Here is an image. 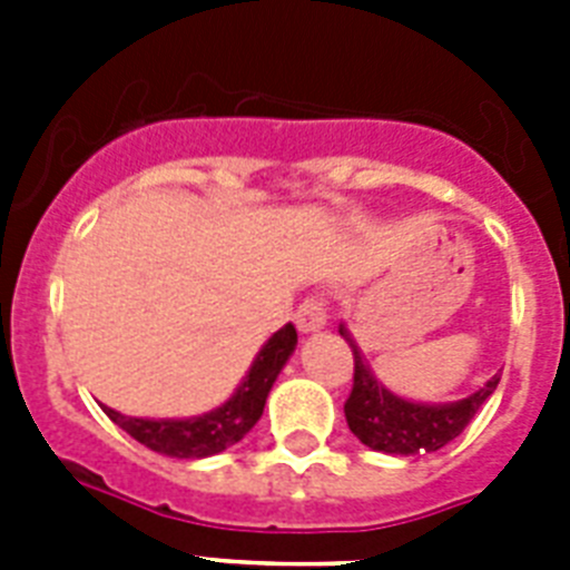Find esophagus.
Here are the masks:
<instances>
[{"instance_id": "obj_1", "label": "esophagus", "mask_w": 570, "mask_h": 570, "mask_svg": "<svg viewBox=\"0 0 570 570\" xmlns=\"http://www.w3.org/2000/svg\"><path fill=\"white\" fill-rule=\"evenodd\" d=\"M325 325H328V308H325V299H320V296H311L296 308V328L302 334H314Z\"/></svg>"}]
</instances>
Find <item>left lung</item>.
Instances as JSON below:
<instances>
[{
    "label": "left lung",
    "mask_w": 570,
    "mask_h": 570,
    "mask_svg": "<svg viewBox=\"0 0 570 570\" xmlns=\"http://www.w3.org/2000/svg\"><path fill=\"white\" fill-rule=\"evenodd\" d=\"M340 334L354 351V387L345 402L347 428L354 431L362 445L382 451V454L416 456L440 451L465 431L468 422L476 416V411L500 385V374H493L476 394L460 402L422 405V402L402 400L371 374L365 356L351 340L345 325H340Z\"/></svg>",
    "instance_id": "obj_1"
}]
</instances>
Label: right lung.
Wrapping results in <instances>:
<instances>
[{
  "label": "right lung",
  "mask_w": 570,
  "mask_h": 570,
  "mask_svg": "<svg viewBox=\"0 0 570 570\" xmlns=\"http://www.w3.org/2000/svg\"><path fill=\"white\" fill-rule=\"evenodd\" d=\"M294 347L296 328L288 322L285 328L276 331L262 345L254 365L245 374L242 385L234 391V396L225 405L214 407L203 416H190V420H139V416L119 414L114 407H105V414L122 428L125 434L134 436L136 442H142L156 454L176 456V460L214 456L225 448L236 445L259 422L271 387H274L285 362L294 354Z\"/></svg>",
  "instance_id": "right-lung-1"
}]
</instances>
